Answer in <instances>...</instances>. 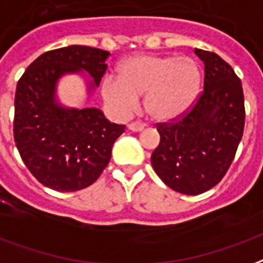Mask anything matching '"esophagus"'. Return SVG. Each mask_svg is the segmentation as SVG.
<instances>
[{
    "label": "esophagus",
    "instance_id": "34e87169",
    "mask_svg": "<svg viewBox=\"0 0 263 263\" xmlns=\"http://www.w3.org/2000/svg\"><path fill=\"white\" fill-rule=\"evenodd\" d=\"M145 128V124H142V122H131L129 125H128V129H131L132 132H139L142 131Z\"/></svg>",
    "mask_w": 263,
    "mask_h": 263
}]
</instances>
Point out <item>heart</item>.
Returning <instances> with one entry per match:
<instances>
[{
    "label": "heart",
    "instance_id": "heart-1",
    "mask_svg": "<svg viewBox=\"0 0 263 263\" xmlns=\"http://www.w3.org/2000/svg\"><path fill=\"white\" fill-rule=\"evenodd\" d=\"M201 82V69L192 58L139 54L122 62L118 78L108 75L103 79L102 96L117 114L126 116L143 95L147 116L157 122H168L190 111Z\"/></svg>",
    "mask_w": 263,
    "mask_h": 263
}]
</instances>
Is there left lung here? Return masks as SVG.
Segmentation results:
<instances>
[{"mask_svg": "<svg viewBox=\"0 0 263 263\" xmlns=\"http://www.w3.org/2000/svg\"><path fill=\"white\" fill-rule=\"evenodd\" d=\"M195 54L205 65L203 92L182 118L157 124L160 143L152 153L160 180L185 195H198L220 182L246 122L240 78L215 52L195 48Z\"/></svg>", "mask_w": 263, "mask_h": 263, "instance_id": "1", "label": "left lung"}]
</instances>
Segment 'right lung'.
Wrapping results in <instances>:
<instances>
[{
  "label": "right lung",
  "instance_id": "1",
  "mask_svg": "<svg viewBox=\"0 0 263 263\" xmlns=\"http://www.w3.org/2000/svg\"><path fill=\"white\" fill-rule=\"evenodd\" d=\"M110 52L68 46L42 54L19 79L13 138L19 155L39 182L60 192L92 185L110 161L125 125L111 124L95 107H65L57 100L64 75L86 72L87 95L99 86Z\"/></svg>",
  "mask_w": 263,
  "mask_h": 263
}]
</instances>
